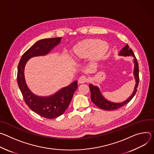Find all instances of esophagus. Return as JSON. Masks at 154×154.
<instances>
[{
  "label": "esophagus",
  "instance_id": "esophagus-1",
  "mask_svg": "<svg viewBox=\"0 0 154 154\" xmlns=\"http://www.w3.org/2000/svg\"><path fill=\"white\" fill-rule=\"evenodd\" d=\"M87 81H88V79H87V78H86V76H81V77L79 78V79H78V83H79V84H83V83L86 82Z\"/></svg>",
  "mask_w": 154,
  "mask_h": 154
}]
</instances>
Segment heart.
I'll return each mask as SVG.
<instances>
[{"label":"heart","mask_w":154,"mask_h":154,"mask_svg":"<svg viewBox=\"0 0 154 154\" xmlns=\"http://www.w3.org/2000/svg\"><path fill=\"white\" fill-rule=\"evenodd\" d=\"M109 50V45L98 39H86L76 43L72 49L71 55L76 60L90 57L92 64L103 59Z\"/></svg>","instance_id":"heart-1"}]
</instances>
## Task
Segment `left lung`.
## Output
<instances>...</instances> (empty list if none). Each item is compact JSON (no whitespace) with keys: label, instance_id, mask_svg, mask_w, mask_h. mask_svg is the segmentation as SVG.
<instances>
[{"label":"left lung","instance_id":"1","mask_svg":"<svg viewBox=\"0 0 154 154\" xmlns=\"http://www.w3.org/2000/svg\"><path fill=\"white\" fill-rule=\"evenodd\" d=\"M119 56H131L134 57L133 59V63L134 64V70H133V75L134 76L136 84L133 90V93L131 95L124 101L121 102V103H114V102H111L110 101H108L106 100L103 95L101 94L100 89L96 86H94L93 84H89V89L91 91V100L93 103L99 107L100 108L104 109V110H108V111H112V110H116L122 106H124L126 104H127L128 102L133 98V97L134 96L136 91H137V88L139 83V67H138V63L137 62V59L135 57V56L133 52L132 49L128 46V45L127 44L120 51V53L119 54Z\"/></svg>","mask_w":154,"mask_h":154}]
</instances>
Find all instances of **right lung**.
<instances>
[{"label": "right lung", "instance_id": "add662e5", "mask_svg": "<svg viewBox=\"0 0 154 154\" xmlns=\"http://www.w3.org/2000/svg\"><path fill=\"white\" fill-rule=\"evenodd\" d=\"M61 39L62 37H56L38 40L24 53L18 66L17 81L26 103L32 111L47 119L57 117L66 111L78 88V81L73 82L69 86L62 88L51 96H38L32 93L27 86L24 68L29 59L48 54L60 43Z\"/></svg>", "mask_w": 154, "mask_h": 154}]
</instances>
